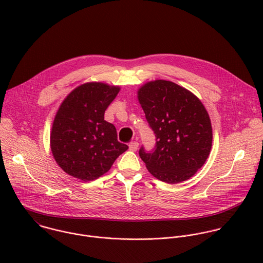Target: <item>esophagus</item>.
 <instances>
[{
	"instance_id": "esophagus-1",
	"label": "esophagus",
	"mask_w": 263,
	"mask_h": 263,
	"mask_svg": "<svg viewBox=\"0 0 263 263\" xmlns=\"http://www.w3.org/2000/svg\"><path fill=\"white\" fill-rule=\"evenodd\" d=\"M138 145H139V143L137 141H131L129 143V148L131 149V151H137Z\"/></svg>"
}]
</instances>
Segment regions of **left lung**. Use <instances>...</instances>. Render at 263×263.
<instances>
[{
  "label": "left lung",
  "instance_id": "8db88e82",
  "mask_svg": "<svg viewBox=\"0 0 263 263\" xmlns=\"http://www.w3.org/2000/svg\"><path fill=\"white\" fill-rule=\"evenodd\" d=\"M138 100L156 137L152 151L139 148L148 172L172 184L193 177L208 158L212 143L204 105L191 91L165 80L144 84Z\"/></svg>",
  "mask_w": 263,
  "mask_h": 263
}]
</instances>
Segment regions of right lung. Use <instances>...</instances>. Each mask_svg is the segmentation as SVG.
Masks as SVG:
<instances>
[{
  "instance_id": "obj_1",
  "label": "right lung",
  "mask_w": 263,
  "mask_h": 263,
  "mask_svg": "<svg viewBox=\"0 0 263 263\" xmlns=\"http://www.w3.org/2000/svg\"><path fill=\"white\" fill-rule=\"evenodd\" d=\"M119 91L118 86L91 82L73 89L62 102L52 127L51 149L66 174L92 181L128 149L118 140L116 127L104 120Z\"/></svg>"
}]
</instances>
